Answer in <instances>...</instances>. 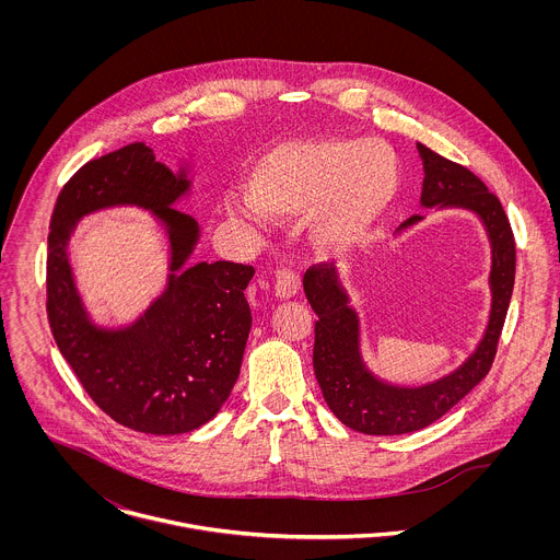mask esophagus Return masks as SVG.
<instances>
[{
	"mask_svg": "<svg viewBox=\"0 0 560 560\" xmlns=\"http://www.w3.org/2000/svg\"><path fill=\"white\" fill-rule=\"evenodd\" d=\"M300 287H302V280H300V273L293 271V269H278L276 271V278H273V291H276V298L280 300H291L300 293Z\"/></svg>",
	"mask_w": 560,
	"mask_h": 560,
	"instance_id": "esophagus-1",
	"label": "esophagus"
}]
</instances>
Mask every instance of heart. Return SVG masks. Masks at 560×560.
Returning <instances> with one entry per match:
<instances>
[{
    "instance_id": "obj_1",
    "label": "heart",
    "mask_w": 560,
    "mask_h": 560,
    "mask_svg": "<svg viewBox=\"0 0 560 560\" xmlns=\"http://www.w3.org/2000/svg\"><path fill=\"white\" fill-rule=\"evenodd\" d=\"M400 163L382 140L313 136L280 142L249 165L233 209L276 222L306 220L311 245L325 256L369 240L393 209Z\"/></svg>"
}]
</instances>
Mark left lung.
<instances>
[{
  "instance_id": "left-lung-1",
  "label": "left lung",
  "mask_w": 560,
  "mask_h": 560,
  "mask_svg": "<svg viewBox=\"0 0 560 560\" xmlns=\"http://www.w3.org/2000/svg\"><path fill=\"white\" fill-rule=\"evenodd\" d=\"M416 147L424 170L420 205L424 209L472 211L487 233L491 245V308L477 349L459 369L424 386H395L366 366L360 349V317L334 265L306 271L304 293L319 317L315 323L313 366L323 399L342 424L366 435H400L424 429L479 384L491 369L515 282V241L500 200L468 167L433 153L424 144ZM418 222H422V215H411L399 233Z\"/></svg>"
}]
</instances>
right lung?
I'll list each match as a JSON object with an SVG mask.
<instances>
[{"mask_svg":"<svg viewBox=\"0 0 560 560\" xmlns=\"http://www.w3.org/2000/svg\"><path fill=\"white\" fill-rule=\"evenodd\" d=\"M189 167L172 172L136 142L88 161L62 187L49 226L47 315L65 360L83 390L118 424L151 435H178L209 422L237 377L252 315L243 295L254 267L194 262L198 222L176 202L191 189ZM114 206L149 210L168 237L164 293L133 324H94L80 300L68 241L81 217Z\"/></svg>","mask_w":560,"mask_h":560,"instance_id":"add662e5","label":"right lung"}]
</instances>
